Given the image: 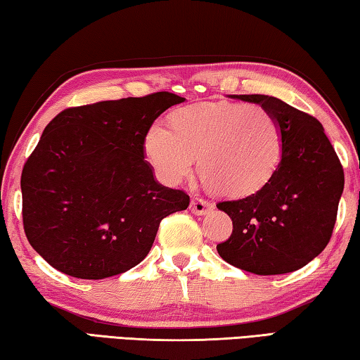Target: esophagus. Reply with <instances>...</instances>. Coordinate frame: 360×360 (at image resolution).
I'll return each instance as SVG.
<instances>
[{
    "label": "esophagus",
    "instance_id": "esophagus-1",
    "mask_svg": "<svg viewBox=\"0 0 360 360\" xmlns=\"http://www.w3.org/2000/svg\"><path fill=\"white\" fill-rule=\"evenodd\" d=\"M211 208V205L208 200H205L202 197H193L191 202V211L193 214H206L208 210Z\"/></svg>",
    "mask_w": 360,
    "mask_h": 360
}]
</instances>
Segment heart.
Segmentation results:
<instances>
[{
    "mask_svg": "<svg viewBox=\"0 0 360 360\" xmlns=\"http://www.w3.org/2000/svg\"><path fill=\"white\" fill-rule=\"evenodd\" d=\"M144 149L168 182L188 178L197 158L200 179L212 193L245 197L273 178L283 158V131L265 108L217 101L186 106L152 127Z\"/></svg>",
    "mask_w": 360,
    "mask_h": 360,
    "instance_id": "b5f03b06",
    "label": "heart"
}]
</instances>
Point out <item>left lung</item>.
<instances>
[{
	"mask_svg": "<svg viewBox=\"0 0 360 360\" xmlns=\"http://www.w3.org/2000/svg\"><path fill=\"white\" fill-rule=\"evenodd\" d=\"M259 103L279 122L283 158L273 178L255 193L216 206L233 230L217 245L227 264L255 275L295 271L319 255L337 222L345 173L321 122L268 95H238Z\"/></svg>",
	"mask_w": 360,
	"mask_h": 360,
	"instance_id": "1",
	"label": "left lung"
}]
</instances>
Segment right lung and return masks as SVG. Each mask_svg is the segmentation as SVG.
<instances>
[{"instance_id":"1","label":"right lung","mask_w":360,"mask_h":360,"mask_svg":"<svg viewBox=\"0 0 360 360\" xmlns=\"http://www.w3.org/2000/svg\"><path fill=\"white\" fill-rule=\"evenodd\" d=\"M186 98L155 92L66 108L22 169V219L49 265L81 279L120 275L149 254L163 217L187 210L184 191L158 184L144 160L154 120Z\"/></svg>"}]
</instances>
